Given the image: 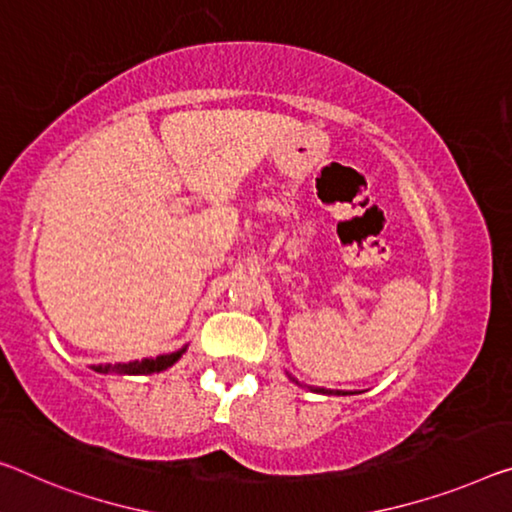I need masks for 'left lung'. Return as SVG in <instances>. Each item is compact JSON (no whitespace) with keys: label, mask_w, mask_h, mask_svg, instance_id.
Segmentation results:
<instances>
[{"label":"left lung","mask_w":512,"mask_h":512,"mask_svg":"<svg viewBox=\"0 0 512 512\" xmlns=\"http://www.w3.org/2000/svg\"><path fill=\"white\" fill-rule=\"evenodd\" d=\"M286 375L290 377V380H293L295 384H300V387H306V384H302L300 380H295L293 375H290L288 371H286ZM309 391H316V393H322V396H352V393H361V391H341V389H325V387H306Z\"/></svg>","instance_id":"left-lung-1"}]
</instances>
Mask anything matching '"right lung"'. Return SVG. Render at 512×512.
Returning a JSON list of instances; mask_svg holds the SVG:
<instances>
[{
  "mask_svg": "<svg viewBox=\"0 0 512 512\" xmlns=\"http://www.w3.org/2000/svg\"><path fill=\"white\" fill-rule=\"evenodd\" d=\"M187 345L183 348L176 350V352H169V355H157V357H146L141 361H128V364H96L91 366L96 373H105V375H151V373H160V371H167L176 364V361L185 355Z\"/></svg>",
  "mask_w": 512,
  "mask_h": 512,
  "instance_id": "1",
  "label": "right lung"
}]
</instances>
